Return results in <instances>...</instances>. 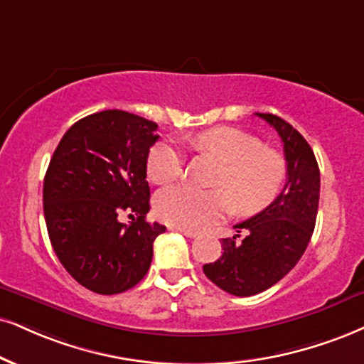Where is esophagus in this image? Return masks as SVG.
Segmentation results:
<instances>
[{
  "mask_svg": "<svg viewBox=\"0 0 364 364\" xmlns=\"http://www.w3.org/2000/svg\"><path fill=\"white\" fill-rule=\"evenodd\" d=\"M175 231H178V232H182L183 236H187V237H196L197 235H199V232L197 231H192V230H183V228H173Z\"/></svg>",
  "mask_w": 364,
  "mask_h": 364,
  "instance_id": "esophagus-1",
  "label": "esophagus"
}]
</instances>
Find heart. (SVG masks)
I'll return each mask as SVG.
<instances>
[{
	"mask_svg": "<svg viewBox=\"0 0 364 364\" xmlns=\"http://www.w3.org/2000/svg\"><path fill=\"white\" fill-rule=\"evenodd\" d=\"M196 155L216 160L219 167L210 183L218 189L168 187L155 197V213L172 226L200 230L214 219L235 210L253 216L280 196L287 181V161L259 138L240 128L216 127L189 138ZM183 154L170 141H160L146 159V175L156 186L177 181L183 172Z\"/></svg>",
	"mask_w": 364,
	"mask_h": 364,
	"instance_id": "1",
	"label": "heart"
}]
</instances>
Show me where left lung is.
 <instances>
[{
    "label": "left lung",
    "mask_w": 364,
    "mask_h": 364,
    "mask_svg": "<svg viewBox=\"0 0 364 364\" xmlns=\"http://www.w3.org/2000/svg\"><path fill=\"white\" fill-rule=\"evenodd\" d=\"M257 116L282 138L287 182L267 209L236 224L237 235L221 241V257L203 267L213 284L236 297L270 289L297 264L312 237L319 208L321 172L311 145L285 119L270 113Z\"/></svg>",
    "instance_id": "8db88e82"
}]
</instances>
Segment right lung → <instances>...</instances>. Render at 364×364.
I'll use <instances>...</instances> for the list:
<instances>
[{"label": "right lung", "instance_id": "right-lung-1", "mask_svg": "<svg viewBox=\"0 0 364 364\" xmlns=\"http://www.w3.org/2000/svg\"><path fill=\"white\" fill-rule=\"evenodd\" d=\"M156 128L127 111L89 114L67 129L48 164L43 214L52 248L70 277L96 294L136 285L150 268L155 237L165 231L145 219L146 159ZM121 212L137 218L119 223Z\"/></svg>", "mask_w": 364, "mask_h": 364}]
</instances>
